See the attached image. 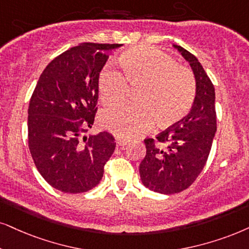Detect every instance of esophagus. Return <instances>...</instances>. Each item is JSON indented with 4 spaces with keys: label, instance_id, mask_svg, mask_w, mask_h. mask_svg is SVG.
I'll use <instances>...</instances> for the list:
<instances>
[{
    "label": "esophagus",
    "instance_id": "1",
    "mask_svg": "<svg viewBox=\"0 0 249 249\" xmlns=\"http://www.w3.org/2000/svg\"><path fill=\"white\" fill-rule=\"evenodd\" d=\"M128 143L127 139H123V138H118L117 139V144L118 146H125V144Z\"/></svg>",
    "mask_w": 249,
    "mask_h": 249
}]
</instances>
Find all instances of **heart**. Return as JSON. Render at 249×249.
Masks as SVG:
<instances>
[{
    "instance_id": "1",
    "label": "heart",
    "mask_w": 249,
    "mask_h": 249,
    "mask_svg": "<svg viewBox=\"0 0 249 249\" xmlns=\"http://www.w3.org/2000/svg\"><path fill=\"white\" fill-rule=\"evenodd\" d=\"M118 63L122 74L111 69L100 72V99L107 106L118 105L126 97L128 85L139 86L134 93L138 103L102 111L100 121L109 131L130 138L148 130L154 122L170 126L188 114L196 92L194 77L171 56L152 47H139L123 53Z\"/></svg>"
}]
</instances>
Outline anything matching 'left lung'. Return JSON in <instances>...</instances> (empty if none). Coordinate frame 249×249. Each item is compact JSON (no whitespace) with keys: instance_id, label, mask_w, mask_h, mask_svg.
<instances>
[{"instance_id":"obj_1","label":"left lung","mask_w":249,"mask_h":249,"mask_svg":"<svg viewBox=\"0 0 249 249\" xmlns=\"http://www.w3.org/2000/svg\"><path fill=\"white\" fill-rule=\"evenodd\" d=\"M188 62L195 78L191 111L177 126L155 139H146V156L139 166L142 184L161 194H175L193 184L208 160L216 132L215 88L194 55L172 45Z\"/></svg>"}]
</instances>
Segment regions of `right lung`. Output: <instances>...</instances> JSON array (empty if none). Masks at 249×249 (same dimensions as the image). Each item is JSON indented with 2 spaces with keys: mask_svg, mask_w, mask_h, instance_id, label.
Masks as SVG:
<instances>
[{
  "mask_svg": "<svg viewBox=\"0 0 249 249\" xmlns=\"http://www.w3.org/2000/svg\"><path fill=\"white\" fill-rule=\"evenodd\" d=\"M119 43H80L53 59L28 106V147L37 171L64 193H84L101 181L116 142L108 132L89 134L99 74Z\"/></svg>",
  "mask_w": 249,
  "mask_h": 249,
  "instance_id": "obj_1",
  "label": "right lung"
}]
</instances>
